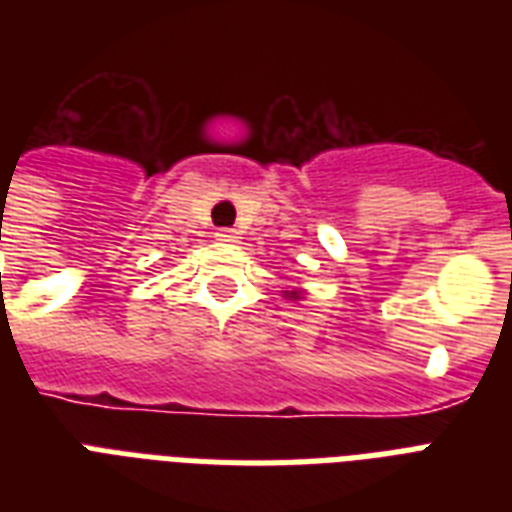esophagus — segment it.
<instances>
[{
    "label": "esophagus",
    "instance_id": "obj_1",
    "mask_svg": "<svg viewBox=\"0 0 512 512\" xmlns=\"http://www.w3.org/2000/svg\"><path fill=\"white\" fill-rule=\"evenodd\" d=\"M215 236H217V241H225V244H239L241 241V233L233 231V228H220Z\"/></svg>",
    "mask_w": 512,
    "mask_h": 512
}]
</instances>
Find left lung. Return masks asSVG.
Returning <instances> with one entry per match:
<instances>
[{"instance_id":"1","label":"left lung","mask_w":512,"mask_h":512,"mask_svg":"<svg viewBox=\"0 0 512 512\" xmlns=\"http://www.w3.org/2000/svg\"><path fill=\"white\" fill-rule=\"evenodd\" d=\"M305 295H308V292H305L303 287H295L292 292H284V297H287V300H303Z\"/></svg>"}]
</instances>
